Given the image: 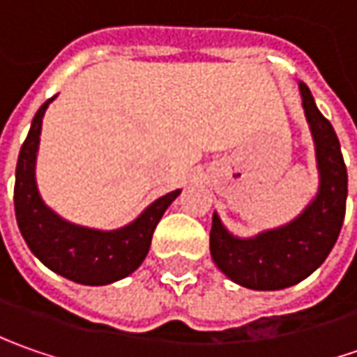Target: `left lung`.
I'll list each match as a JSON object with an SVG mask.
<instances>
[{
  "label": "left lung",
  "mask_w": 357,
  "mask_h": 357,
  "mask_svg": "<svg viewBox=\"0 0 357 357\" xmlns=\"http://www.w3.org/2000/svg\"><path fill=\"white\" fill-rule=\"evenodd\" d=\"M300 93L316 144L320 171L318 197L290 225L262 232L256 238H234L218 216H213L211 254L214 264L244 288L282 290L308 278L328 258L344 225L348 171L340 141L304 83H300Z\"/></svg>",
  "instance_id": "8db88e82"
}]
</instances>
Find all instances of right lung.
Returning <instances> with one entry per match:
<instances>
[{
	"label": "right lung",
	"mask_w": 357,
	"mask_h": 357,
	"mask_svg": "<svg viewBox=\"0 0 357 357\" xmlns=\"http://www.w3.org/2000/svg\"><path fill=\"white\" fill-rule=\"evenodd\" d=\"M53 99L35 113L31 129L23 141L15 169V218L29 250L53 272L77 284L103 286L117 282L141 266L149 252L160 216L181 190L155 200L129 227L101 232L75 227L51 213L35 186V155L39 146L41 119Z\"/></svg>",
	"instance_id": "obj_1"
}]
</instances>
